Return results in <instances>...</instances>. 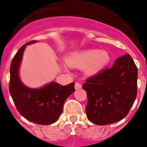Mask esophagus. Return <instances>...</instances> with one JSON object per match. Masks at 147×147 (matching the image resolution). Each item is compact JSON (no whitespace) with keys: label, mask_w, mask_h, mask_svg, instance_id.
Wrapping results in <instances>:
<instances>
[{"label":"esophagus","mask_w":147,"mask_h":147,"mask_svg":"<svg viewBox=\"0 0 147 147\" xmlns=\"http://www.w3.org/2000/svg\"><path fill=\"white\" fill-rule=\"evenodd\" d=\"M81 87H82V85L80 83H76L75 84V88L76 89H80V88H81Z\"/></svg>","instance_id":"1"}]
</instances>
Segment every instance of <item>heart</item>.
Here are the masks:
<instances>
[{"label": "heart", "mask_w": 147, "mask_h": 147, "mask_svg": "<svg viewBox=\"0 0 147 147\" xmlns=\"http://www.w3.org/2000/svg\"><path fill=\"white\" fill-rule=\"evenodd\" d=\"M71 67L82 68L88 76H94L100 72L111 61V56L107 51L89 49L71 54L66 59Z\"/></svg>", "instance_id": "heart-1"}]
</instances>
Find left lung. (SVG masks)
I'll list each match as a JSON object with an SVG mask.
<instances>
[{"label":"left lung","instance_id":"left-lung-1","mask_svg":"<svg viewBox=\"0 0 147 147\" xmlns=\"http://www.w3.org/2000/svg\"><path fill=\"white\" fill-rule=\"evenodd\" d=\"M138 68L129 54L115 59L113 66L86 80V113L91 123L104 126L127 116L137 96Z\"/></svg>","mask_w":147,"mask_h":147}]
</instances>
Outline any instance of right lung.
Wrapping results in <instances>:
<instances>
[{
    "label": "right lung",
    "mask_w": 147,
    "mask_h": 147,
    "mask_svg": "<svg viewBox=\"0 0 147 147\" xmlns=\"http://www.w3.org/2000/svg\"><path fill=\"white\" fill-rule=\"evenodd\" d=\"M34 42L24 45L13 57L10 66L9 92L18 112L24 118L35 123L49 125L58 120L65 100L75 91V83L62 86L52 82L40 89L28 88L21 83L18 69L24 50L26 45Z\"/></svg>",
    "instance_id": "add662e5"
}]
</instances>
